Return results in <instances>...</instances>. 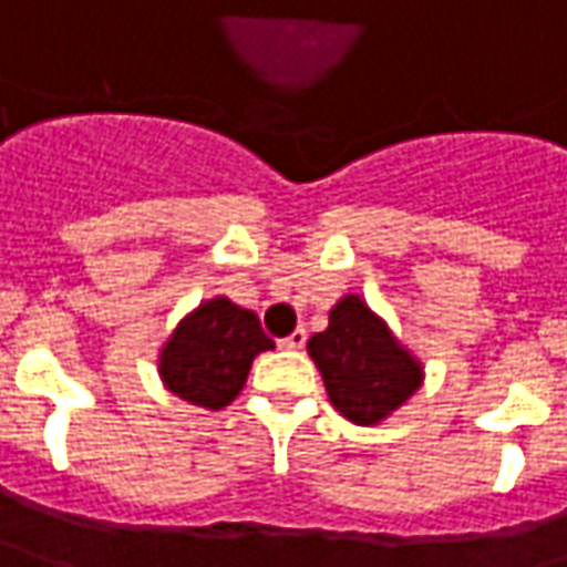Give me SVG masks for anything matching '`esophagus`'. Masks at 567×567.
<instances>
[{"mask_svg":"<svg viewBox=\"0 0 567 567\" xmlns=\"http://www.w3.org/2000/svg\"><path fill=\"white\" fill-rule=\"evenodd\" d=\"M303 343H307V331L303 328H297L288 338L279 340V347H285V350H303Z\"/></svg>","mask_w":567,"mask_h":567,"instance_id":"esophagus-1","label":"esophagus"}]
</instances>
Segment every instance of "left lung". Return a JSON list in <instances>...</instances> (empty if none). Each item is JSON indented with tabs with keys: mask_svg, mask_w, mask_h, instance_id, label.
Here are the masks:
<instances>
[{
	"mask_svg": "<svg viewBox=\"0 0 567 567\" xmlns=\"http://www.w3.org/2000/svg\"><path fill=\"white\" fill-rule=\"evenodd\" d=\"M312 362L331 405L352 423H378L421 386V365L355 295L343 297L328 328L312 334Z\"/></svg>",
	"mask_w": 567,
	"mask_h": 567,
	"instance_id": "left-lung-1",
	"label": "left lung"
}]
</instances>
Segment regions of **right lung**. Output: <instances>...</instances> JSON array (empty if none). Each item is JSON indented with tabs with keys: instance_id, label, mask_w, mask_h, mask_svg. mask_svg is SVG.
Here are the masks:
<instances>
[{
	"instance_id": "right-lung-1",
	"label": "right lung",
	"mask_w": 567,
	"mask_h": 567,
	"mask_svg": "<svg viewBox=\"0 0 567 567\" xmlns=\"http://www.w3.org/2000/svg\"><path fill=\"white\" fill-rule=\"evenodd\" d=\"M264 350H272V340L255 312L215 297L187 316L165 343L159 374L184 402L220 411L239 395L248 368Z\"/></svg>"
}]
</instances>
